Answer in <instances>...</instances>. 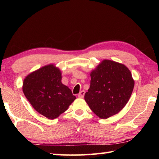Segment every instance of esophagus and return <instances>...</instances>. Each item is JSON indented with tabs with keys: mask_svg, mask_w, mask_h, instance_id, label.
Here are the masks:
<instances>
[{
	"mask_svg": "<svg viewBox=\"0 0 159 159\" xmlns=\"http://www.w3.org/2000/svg\"><path fill=\"white\" fill-rule=\"evenodd\" d=\"M85 91H81L79 94H78V97L79 98H83L84 97V96H85Z\"/></svg>",
	"mask_w": 159,
	"mask_h": 159,
	"instance_id": "1",
	"label": "esophagus"
}]
</instances>
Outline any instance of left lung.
Wrapping results in <instances>:
<instances>
[{
	"mask_svg": "<svg viewBox=\"0 0 159 159\" xmlns=\"http://www.w3.org/2000/svg\"><path fill=\"white\" fill-rule=\"evenodd\" d=\"M91 83L85 100L101 119L118 113L126 106L133 93L134 80L122 63L104 59L90 73Z\"/></svg>",
	"mask_w": 159,
	"mask_h": 159,
	"instance_id": "left-lung-1",
	"label": "left lung"
}]
</instances>
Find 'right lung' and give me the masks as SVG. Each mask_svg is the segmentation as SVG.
Wrapping results in <instances>:
<instances>
[{"label":"right lung","mask_w":159,"mask_h":159,"mask_svg":"<svg viewBox=\"0 0 159 159\" xmlns=\"http://www.w3.org/2000/svg\"><path fill=\"white\" fill-rule=\"evenodd\" d=\"M61 72L54 64L40 67L26 76L22 91L32 107L50 120L65 112L76 96L61 83Z\"/></svg>","instance_id":"obj_1"}]
</instances>
